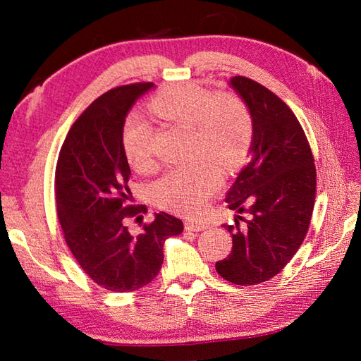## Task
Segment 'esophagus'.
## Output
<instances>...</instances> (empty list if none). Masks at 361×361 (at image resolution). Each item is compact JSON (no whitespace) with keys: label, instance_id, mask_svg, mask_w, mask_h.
I'll use <instances>...</instances> for the list:
<instances>
[{"label":"esophagus","instance_id":"esophagus-1","mask_svg":"<svg viewBox=\"0 0 361 361\" xmlns=\"http://www.w3.org/2000/svg\"><path fill=\"white\" fill-rule=\"evenodd\" d=\"M185 228L188 229V231H194V233H198V231H204V229H208V225L203 224V221H194V220H188L185 224Z\"/></svg>","mask_w":361,"mask_h":361}]
</instances>
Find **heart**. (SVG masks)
I'll use <instances>...</instances> for the list:
<instances>
[{"mask_svg": "<svg viewBox=\"0 0 361 361\" xmlns=\"http://www.w3.org/2000/svg\"><path fill=\"white\" fill-rule=\"evenodd\" d=\"M152 111L176 126L192 128L194 153L208 155L231 167L247 155L252 140L250 110L239 97L216 96L195 83H178L153 97ZM150 122L137 113L127 118L122 130L128 163L137 171L152 164ZM221 186V172L216 161L203 159L190 167L173 169L153 186V197L163 208L197 214Z\"/></svg>", "mask_w": 361, "mask_h": 361, "instance_id": "b5f03b06", "label": "heart"}]
</instances>
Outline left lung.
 Listing matches in <instances>:
<instances>
[{"instance_id": "1", "label": "left lung", "mask_w": 361, "mask_h": 361, "mask_svg": "<svg viewBox=\"0 0 361 361\" xmlns=\"http://www.w3.org/2000/svg\"><path fill=\"white\" fill-rule=\"evenodd\" d=\"M229 85L252 119L250 161L226 192L228 208L248 212L247 225H225L233 250L216 264L221 278L255 286L278 274L301 247L310 225L317 169L304 130L287 104L260 83L235 75Z\"/></svg>"}]
</instances>
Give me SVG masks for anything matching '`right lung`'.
Masks as SVG:
<instances>
[{
  "label": "right lung",
  "mask_w": 361,
  "mask_h": 361,
  "mask_svg": "<svg viewBox=\"0 0 361 361\" xmlns=\"http://www.w3.org/2000/svg\"><path fill=\"white\" fill-rule=\"evenodd\" d=\"M152 82L106 91L74 122L56 169V202L66 245L97 286L135 291L159 273L164 242L183 233V221L155 212L140 234L130 219H142L145 206H130V166L122 145L126 118Z\"/></svg>",
  "instance_id": "right-lung-1"
}]
</instances>
